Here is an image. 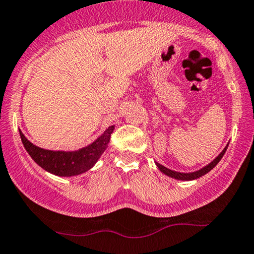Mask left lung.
Returning <instances> with one entry per match:
<instances>
[{
    "label": "left lung",
    "instance_id": "obj_1",
    "mask_svg": "<svg viewBox=\"0 0 254 254\" xmlns=\"http://www.w3.org/2000/svg\"><path fill=\"white\" fill-rule=\"evenodd\" d=\"M228 146H226L225 150H223L221 153L217 156L215 159L213 160L210 164H208L207 166H204L203 169L198 170V171H195V172H190V174H183V172H176V171H172V170H170L168 168H165V166L160 165L159 163H156V165L158 166V169L160 170V171L163 172V174H165L166 176H169V177H172V178H176V180H181V181H192V180H196V178H199L201 176H203L205 174H208V172L210 171L211 169L215 168L216 164L221 160V158L223 157V154H225L226 150H227Z\"/></svg>",
    "mask_w": 254,
    "mask_h": 254
}]
</instances>
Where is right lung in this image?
Masks as SVG:
<instances>
[{
    "label": "right lung",
    "instance_id": "obj_1",
    "mask_svg": "<svg viewBox=\"0 0 254 254\" xmlns=\"http://www.w3.org/2000/svg\"><path fill=\"white\" fill-rule=\"evenodd\" d=\"M114 126H110L106 129L100 138L95 140L92 144L78 151L65 152V151H50L33 145L20 130L21 141L25 146L32 159L40 168L56 176L62 177H71V176L80 175L90 170L96 164L98 158L103 153L108 146Z\"/></svg>",
    "mask_w": 254,
    "mask_h": 254
}]
</instances>
